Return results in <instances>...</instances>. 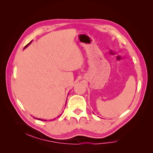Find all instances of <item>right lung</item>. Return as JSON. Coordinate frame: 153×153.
Wrapping results in <instances>:
<instances>
[{
  "label": "right lung",
  "mask_w": 153,
  "mask_h": 153,
  "mask_svg": "<svg viewBox=\"0 0 153 153\" xmlns=\"http://www.w3.org/2000/svg\"><path fill=\"white\" fill-rule=\"evenodd\" d=\"M31 42H32V41H31V42H29V43H28V44H27V45L26 46H25V47H24V48H26V47H27V46L28 45H30V44ZM36 120H41V121H47V120H42V119H37V118H36ZM54 120H55V119H54Z\"/></svg>",
  "instance_id": "right-lung-1"
}]
</instances>
